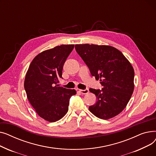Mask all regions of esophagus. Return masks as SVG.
<instances>
[{
    "mask_svg": "<svg viewBox=\"0 0 156 156\" xmlns=\"http://www.w3.org/2000/svg\"><path fill=\"white\" fill-rule=\"evenodd\" d=\"M79 91L80 92L81 94H88V92H89L88 88H86V89H85V90H80Z\"/></svg>",
    "mask_w": 156,
    "mask_h": 156,
    "instance_id": "esophagus-1",
    "label": "esophagus"
}]
</instances>
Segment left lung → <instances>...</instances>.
<instances>
[{
	"instance_id": "8db88e82",
	"label": "left lung",
	"mask_w": 156,
	"mask_h": 156,
	"mask_svg": "<svg viewBox=\"0 0 156 156\" xmlns=\"http://www.w3.org/2000/svg\"><path fill=\"white\" fill-rule=\"evenodd\" d=\"M77 53L102 88H90L97 102L89 107L94 116L108 119L117 116L128 103L134 90V70L117 48L109 45H75Z\"/></svg>"
}]
</instances>
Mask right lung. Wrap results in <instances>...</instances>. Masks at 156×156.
<instances>
[{"label":"right lung","instance_id":"1","mask_svg":"<svg viewBox=\"0 0 156 156\" xmlns=\"http://www.w3.org/2000/svg\"><path fill=\"white\" fill-rule=\"evenodd\" d=\"M74 45H61L37 55L31 61L24 80L28 99L39 116L55 122L68 112L69 99L76 92L57 85L62 78L64 62Z\"/></svg>","mask_w":156,"mask_h":156}]
</instances>
